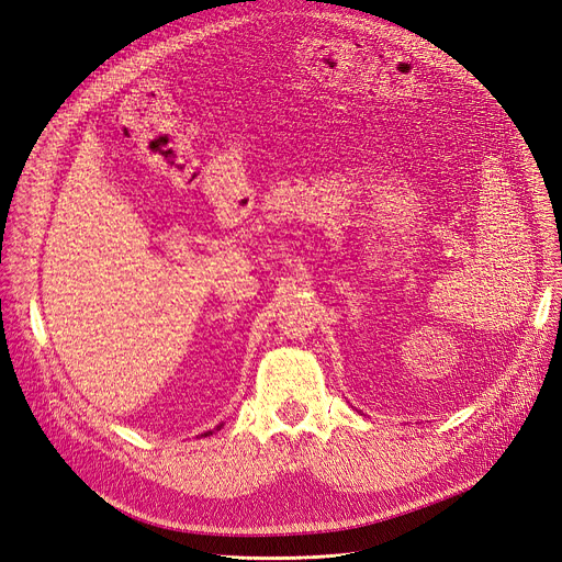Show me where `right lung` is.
Listing matches in <instances>:
<instances>
[{"mask_svg":"<svg viewBox=\"0 0 562 562\" xmlns=\"http://www.w3.org/2000/svg\"><path fill=\"white\" fill-rule=\"evenodd\" d=\"M220 428H222V424L217 426V430H220ZM207 435H213V430H205V432H203V438H207Z\"/></svg>","mask_w":562,"mask_h":562,"instance_id":"1","label":"right lung"}]
</instances>
